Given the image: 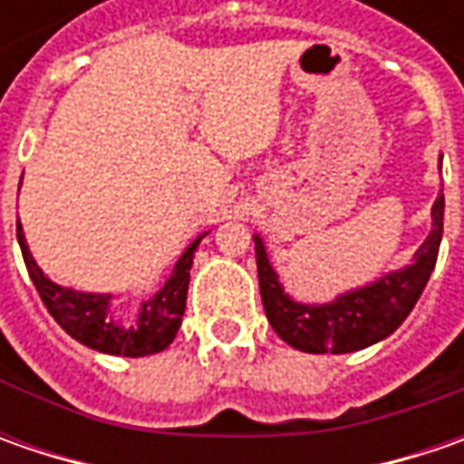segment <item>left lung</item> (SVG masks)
<instances>
[{"label": "left lung", "mask_w": 464, "mask_h": 464, "mask_svg": "<svg viewBox=\"0 0 464 464\" xmlns=\"http://www.w3.org/2000/svg\"><path fill=\"white\" fill-rule=\"evenodd\" d=\"M441 229L444 196L439 190L431 206V232L416 250L413 260L398 271L382 274L372 284L338 295L325 304H304L286 295L268 260L266 242L260 235H253L260 299L271 328L276 330L281 341L304 353H351L392 335L426 289V281L437 266Z\"/></svg>", "instance_id": "left-lung-1"}]
</instances>
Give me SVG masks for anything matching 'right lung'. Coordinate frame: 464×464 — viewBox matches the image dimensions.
I'll return each mask as SVG.
<instances>
[{
  "label": "right lung",
  "mask_w": 464,
  "mask_h": 464,
  "mask_svg": "<svg viewBox=\"0 0 464 464\" xmlns=\"http://www.w3.org/2000/svg\"><path fill=\"white\" fill-rule=\"evenodd\" d=\"M204 237L206 232L183 250V256L172 266V274L160 292L144 299L139 310L131 314H116L113 295L77 292L69 286H59L56 281L45 276L27 247L23 224H17V242L25 258L27 274L33 278L51 317L74 341H80L87 348H95L100 353H111V356H131V359L165 351L178 335L186 312L190 266Z\"/></svg>",
  "instance_id": "obj_1"
}]
</instances>
